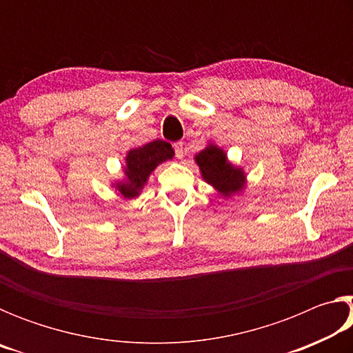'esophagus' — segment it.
I'll return each instance as SVG.
<instances>
[{
  "label": "esophagus",
  "instance_id": "obj_1",
  "mask_svg": "<svg viewBox=\"0 0 353 353\" xmlns=\"http://www.w3.org/2000/svg\"><path fill=\"white\" fill-rule=\"evenodd\" d=\"M174 152L177 159H183V143L177 141L174 143Z\"/></svg>",
  "mask_w": 353,
  "mask_h": 353
}]
</instances>
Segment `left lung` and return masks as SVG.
I'll list each match as a JSON object with an SVG mask.
<instances>
[{"label": "left lung", "instance_id": "8db88e82", "mask_svg": "<svg viewBox=\"0 0 353 353\" xmlns=\"http://www.w3.org/2000/svg\"><path fill=\"white\" fill-rule=\"evenodd\" d=\"M196 162L199 165L202 177L221 194L230 196L243 188V171L234 168L227 162L225 154L218 146H207L204 151L196 155Z\"/></svg>", "mask_w": 353, "mask_h": 353}]
</instances>
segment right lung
Returning <instances> with one entry per match:
<instances>
[{
    "label": "right lung",
    "mask_w": 353,
    "mask_h": 353,
    "mask_svg": "<svg viewBox=\"0 0 353 353\" xmlns=\"http://www.w3.org/2000/svg\"><path fill=\"white\" fill-rule=\"evenodd\" d=\"M172 155H174V151L171 145L163 140H154L145 146L129 151L126 157L128 182L118 183V190L121 191L124 198H135L155 166L172 159Z\"/></svg>",
    "instance_id": "right-lung-1"
}]
</instances>
